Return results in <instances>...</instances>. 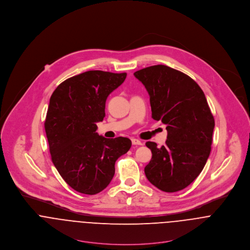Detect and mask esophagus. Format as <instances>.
I'll list each match as a JSON object with an SVG mask.
<instances>
[{"mask_svg":"<svg viewBox=\"0 0 250 250\" xmlns=\"http://www.w3.org/2000/svg\"><path fill=\"white\" fill-rule=\"evenodd\" d=\"M132 143H133V145H143V143L137 139H132Z\"/></svg>","mask_w":250,"mask_h":250,"instance_id":"1","label":"esophagus"}]
</instances>
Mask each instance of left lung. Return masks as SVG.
I'll list each match as a JSON object with an SVG mask.
<instances>
[{"label": "left lung", "instance_id": "left-lung-1", "mask_svg": "<svg viewBox=\"0 0 250 250\" xmlns=\"http://www.w3.org/2000/svg\"><path fill=\"white\" fill-rule=\"evenodd\" d=\"M149 96L152 118L167 125V140L158 148L147 142L152 159L148 181L166 192L187 188L200 174L211 152L214 119L200 86L188 75L167 65L134 73Z\"/></svg>", "mask_w": 250, "mask_h": 250}]
</instances>
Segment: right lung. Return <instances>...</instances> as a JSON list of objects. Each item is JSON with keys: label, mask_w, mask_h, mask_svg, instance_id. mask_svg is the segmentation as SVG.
Listing matches in <instances>:
<instances>
[{"label": "right lung", "mask_w": 250, "mask_h": 250, "mask_svg": "<svg viewBox=\"0 0 250 250\" xmlns=\"http://www.w3.org/2000/svg\"><path fill=\"white\" fill-rule=\"evenodd\" d=\"M126 73L91 70L62 82L53 92L44 123L54 166L73 189L96 194L106 188L116 160L126 154L128 138L106 139L96 133L107 96Z\"/></svg>", "instance_id": "1"}]
</instances>
